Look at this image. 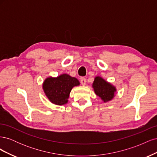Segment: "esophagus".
Listing matches in <instances>:
<instances>
[{
    "label": "esophagus",
    "instance_id": "1",
    "mask_svg": "<svg viewBox=\"0 0 157 157\" xmlns=\"http://www.w3.org/2000/svg\"><path fill=\"white\" fill-rule=\"evenodd\" d=\"M80 83H81L82 86H85L86 83V79L84 77H82L81 78H80Z\"/></svg>",
    "mask_w": 157,
    "mask_h": 157
}]
</instances>
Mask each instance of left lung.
<instances>
[{"label":"left lung","instance_id":"1","mask_svg":"<svg viewBox=\"0 0 157 157\" xmlns=\"http://www.w3.org/2000/svg\"><path fill=\"white\" fill-rule=\"evenodd\" d=\"M92 88L96 95L100 98L104 103L111 101L117 92L116 87L99 76L94 78Z\"/></svg>","mask_w":157,"mask_h":157}]
</instances>
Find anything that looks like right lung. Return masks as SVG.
Here are the masks:
<instances>
[{"label":"right lung","instance_id":"add662e5","mask_svg":"<svg viewBox=\"0 0 157 157\" xmlns=\"http://www.w3.org/2000/svg\"><path fill=\"white\" fill-rule=\"evenodd\" d=\"M79 85L80 82L77 78L63 73L57 77H47L42 83V89L51 103L57 105H63L68 103L72 88Z\"/></svg>","mask_w":157,"mask_h":157}]
</instances>
